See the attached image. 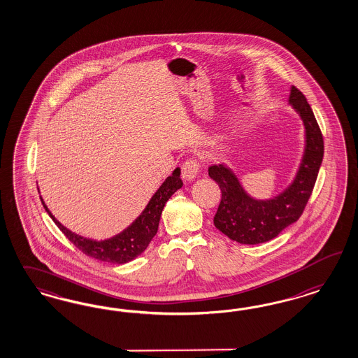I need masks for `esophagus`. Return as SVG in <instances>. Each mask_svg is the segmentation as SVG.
I'll list each match as a JSON object with an SVG mask.
<instances>
[{
	"label": "esophagus",
	"mask_w": 358,
	"mask_h": 358,
	"mask_svg": "<svg viewBox=\"0 0 358 358\" xmlns=\"http://www.w3.org/2000/svg\"><path fill=\"white\" fill-rule=\"evenodd\" d=\"M181 169H182V178L186 181H193L201 171V164L195 157H189L185 160Z\"/></svg>",
	"instance_id": "obj_1"
}]
</instances>
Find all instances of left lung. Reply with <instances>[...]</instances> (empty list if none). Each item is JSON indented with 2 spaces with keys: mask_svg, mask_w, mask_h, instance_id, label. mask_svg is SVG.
Here are the masks:
<instances>
[{
  "mask_svg": "<svg viewBox=\"0 0 358 358\" xmlns=\"http://www.w3.org/2000/svg\"><path fill=\"white\" fill-rule=\"evenodd\" d=\"M289 101L303 120L306 151L299 172L285 193L271 201H256L245 194L235 174L224 165L208 168V176L222 192L214 224L226 236L241 244H260L278 236L283 228L295 223L303 214L314 190L324 155L323 135L313 108L298 87H292Z\"/></svg>",
  "mask_w": 358,
  "mask_h": 358,
  "instance_id": "8db88e82",
  "label": "left lung"
}]
</instances>
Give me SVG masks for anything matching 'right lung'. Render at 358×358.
Returning a JSON list of instances; mask_svg holds the SVG:
<instances>
[{
	"instance_id": "add662e5",
	"label": "right lung",
	"mask_w": 358,
	"mask_h": 358,
	"mask_svg": "<svg viewBox=\"0 0 358 358\" xmlns=\"http://www.w3.org/2000/svg\"><path fill=\"white\" fill-rule=\"evenodd\" d=\"M180 173L181 171L180 168H177L173 174L164 181L160 189L152 196L150 203L144 208V211L131 226L126 228L123 232H120V235L108 240H102V241L83 238L71 232L60 222L55 219L54 215L44 205L42 198L41 201L48 215L52 217L55 224L60 228V231L64 234L66 238L72 244H75L76 248L81 250L83 253L96 260L111 262V264H126L129 261L134 260L135 257H138L147 250L148 244L156 235L166 201L184 185L182 180L180 178Z\"/></svg>"
}]
</instances>
